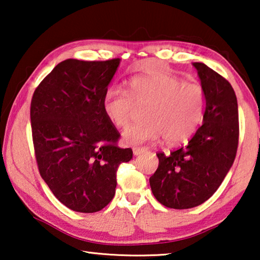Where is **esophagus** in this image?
<instances>
[{"label":"esophagus","mask_w":260,"mask_h":260,"mask_svg":"<svg viewBox=\"0 0 260 260\" xmlns=\"http://www.w3.org/2000/svg\"><path fill=\"white\" fill-rule=\"evenodd\" d=\"M143 151H146V148H139V147H135V148H133V153H134V156H139L140 153H142Z\"/></svg>","instance_id":"obj_1"}]
</instances>
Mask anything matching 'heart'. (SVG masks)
I'll use <instances>...</instances> for the list:
<instances>
[{"mask_svg": "<svg viewBox=\"0 0 260 260\" xmlns=\"http://www.w3.org/2000/svg\"><path fill=\"white\" fill-rule=\"evenodd\" d=\"M103 112L118 128H124L138 108L146 109L147 121L134 124L122 132L128 146L153 142L164 136L175 144L191 138L201 126L205 111V94L201 85L182 82L169 73L143 74L129 81V93L118 87L105 91Z\"/></svg>", "mask_w": 260, "mask_h": 260, "instance_id": "b5f03b06", "label": "heart"}]
</instances>
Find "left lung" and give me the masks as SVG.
<instances>
[{"label":"left lung","instance_id":"1","mask_svg":"<svg viewBox=\"0 0 260 260\" xmlns=\"http://www.w3.org/2000/svg\"><path fill=\"white\" fill-rule=\"evenodd\" d=\"M192 65L205 94L203 122L186 146L170 155L157 153L159 164L149 179L156 200L178 210L195 208L213 195L239 144V108L231 83L204 63Z\"/></svg>","mask_w":260,"mask_h":260}]
</instances>
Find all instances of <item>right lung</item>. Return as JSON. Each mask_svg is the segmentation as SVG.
Here are the masks:
<instances>
[{
    "label": "right lung",
    "instance_id": "obj_1",
    "mask_svg": "<svg viewBox=\"0 0 260 260\" xmlns=\"http://www.w3.org/2000/svg\"><path fill=\"white\" fill-rule=\"evenodd\" d=\"M119 58L67 59L35 89L30 124L42 179L76 212L105 208L116 193L117 170L133 158L116 146L120 134L103 112V98Z\"/></svg>",
    "mask_w": 260,
    "mask_h": 260
}]
</instances>
